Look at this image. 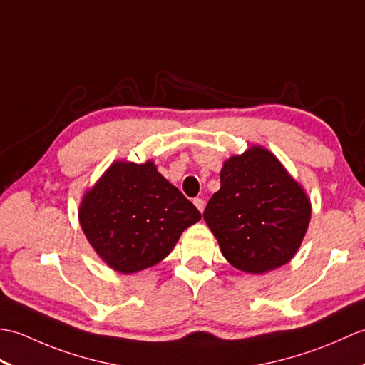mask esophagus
I'll return each mask as SVG.
<instances>
[{
    "instance_id": "obj_1",
    "label": "esophagus",
    "mask_w": 365,
    "mask_h": 365,
    "mask_svg": "<svg viewBox=\"0 0 365 365\" xmlns=\"http://www.w3.org/2000/svg\"><path fill=\"white\" fill-rule=\"evenodd\" d=\"M192 202H195V205L197 207V210H199L200 213H202V212H204V207H205V202H204V200H202V199H200V197H196L195 200H192Z\"/></svg>"
}]
</instances>
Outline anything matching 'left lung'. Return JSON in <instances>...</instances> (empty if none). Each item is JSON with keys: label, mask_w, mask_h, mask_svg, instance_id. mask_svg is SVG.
<instances>
[{"label": "left lung", "mask_w": 365, "mask_h": 365, "mask_svg": "<svg viewBox=\"0 0 365 365\" xmlns=\"http://www.w3.org/2000/svg\"><path fill=\"white\" fill-rule=\"evenodd\" d=\"M221 188L204 220L232 267L263 274L289 263L311 222L312 205L274 153L251 145L221 169Z\"/></svg>", "instance_id": "1"}]
</instances>
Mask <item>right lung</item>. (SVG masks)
<instances>
[{
  "label": "right lung",
  "instance_id": "right-lung-1",
  "mask_svg": "<svg viewBox=\"0 0 365 365\" xmlns=\"http://www.w3.org/2000/svg\"><path fill=\"white\" fill-rule=\"evenodd\" d=\"M200 216L155 163L118 160L81 199L80 226L97 255L122 274L157 265Z\"/></svg>",
  "mask_w": 365,
  "mask_h": 365
}]
</instances>
